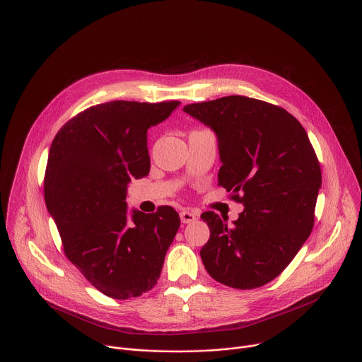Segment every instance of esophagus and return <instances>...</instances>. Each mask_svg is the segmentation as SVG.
Instances as JSON below:
<instances>
[{
  "label": "esophagus",
  "mask_w": 362,
  "mask_h": 362,
  "mask_svg": "<svg viewBox=\"0 0 362 362\" xmlns=\"http://www.w3.org/2000/svg\"><path fill=\"white\" fill-rule=\"evenodd\" d=\"M180 216H181V222L182 223H191V222H194L198 218L197 214L192 212V211H182L180 214Z\"/></svg>",
  "instance_id": "34e87169"
}]
</instances>
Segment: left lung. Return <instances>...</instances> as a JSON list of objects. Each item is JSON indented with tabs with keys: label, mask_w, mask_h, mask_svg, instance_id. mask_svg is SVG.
<instances>
[{
	"label": "left lung",
	"mask_w": 362,
	"mask_h": 362,
	"mask_svg": "<svg viewBox=\"0 0 362 362\" xmlns=\"http://www.w3.org/2000/svg\"><path fill=\"white\" fill-rule=\"evenodd\" d=\"M218 136V181L245 205L228 226L214 211L201 219L209 240L201 259L216 281L240 290L277 277L314 226L321 168L300 122L280 106L226 96L184 106Z\"/></svg>",
	"instance_id": "1"
}]
</instances>
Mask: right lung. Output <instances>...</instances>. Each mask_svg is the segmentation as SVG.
<instances>
[{
  "label": "right lung",
  "instance_id": "1",
  "mask_svg": "<svg viewBox=\"0 0 362 362\" xmlns=\"http://www.w3.org/2000/svg\"><path fill=\"white\" fill-rule=\"evenodd\" d=\"M177 100H115L92 106L57 133L44 180L45 202L65 256L107 297L127 300L151 290L180 228L168 205L127 215V185L150 173L147 130Z\"/></svg>",
  "mask_w": 362,
  "mask_h": 362
}]
</instances>
